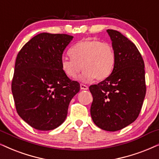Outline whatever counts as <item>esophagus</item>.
Wrapping results in <instances>:
<instances>
[{
  "label": "esophagus",
  "mask_w": 159,
  "mask_h": 159,
  "mask_svg": "<svg viewBox=\"0 0 159 159\" xmlns=\"http://www.w3.org/2000/svg\"><path fill=\"white\" fill-rule=\"evenodd\" d=\"M80 89H81V90H88V87L87 85H85V84H80Z\"/></svg>",
  "instance_id": "obj_1"
}]
</instances>
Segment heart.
I'll return each instance as SVG.
<instances>
[{"label":"heart","mask_w":159,"mask_h":159,"mask_svg":"<svg viewBox=\"0 0 159 159\" xmlns=\"http://www.w3.org/2000/svg\"><path fill=\"white\" fill-rule=\"evenodd\" d=\"M71 57L61 58V69L68 77L75 78L83 68L82 82L107 79L114 69L115 54L112 47L95 39H85L70 49Z\"/></svg>","instance_id":"heart-1"}]
</instances>
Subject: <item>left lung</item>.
<instances>
[{"label":"left lung","mask_w":159,"mask_h":159,"mask_svg":"<svg viewBox=\"0 0 159 159\" xmlns=\"http://www.w3.org/2000/svg\"><path fill=\"white\" fill-rule=\"evenodd\" d=\"M107 32L115 51V67L107 79L89 87L93 96L90 115L100 129L116 131L139 116L146 93L145 63L129 39L117 30Z\"/></svg>","instance_id":"left-lung-1"}]
</instances>
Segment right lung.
Instances as JSON below:
<instances>
[{
    "instance_id": "1",
    "label": "right lung",
    "mask_w": 159,
    "mask_h": 159,
    "mask_svg": "<svg viewBox=\"0 0 159 159\" xmlns=\"http://www.w3.org/2000/svg\"><path fill=\"white\" fill-rule=\"evenodd\" d=\"M74 37L39 34L22 47L16 57L11 91L18 115L40 131L64 122L72 98L80 91L61 69L63 51Z\"/></svg>"
}]
</instances>
